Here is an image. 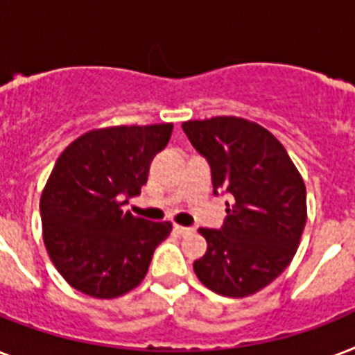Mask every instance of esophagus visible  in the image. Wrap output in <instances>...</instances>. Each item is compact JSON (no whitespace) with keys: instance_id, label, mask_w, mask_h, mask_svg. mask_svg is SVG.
Masks as SVG:
<instances>
[{"instance_id":"1","label":"esophagus","mask_w":355,"mask_h":355,"mask_svg":"<svg viewBox=\"0 0 355 355\" xmlns=\"http://www.w3.org/2000/svg\"><path fill=\"white\" fill-rule=\"evenodd\" d=\"M175 232L180 234V236H189V234H193V228L180 227V225H175Z\"/></svg>"}]
</instances>
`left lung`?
I'll use <instances>...</instances> for the list:
<instances>
[{
	"mask_svg": "<svg viewBox=\"0 0 355 355\" xmlns=\"http://www.w3.org/2000/svg\"><path fill=\"white\" fill-rule=\"evenodd\" d=\"M182 128L210 164L214 193L225 188L234 197L221 230L199 228L208 248L195 275L223 297L254 295L284 272L300 245L308 219L302 175L258 123L217 116Z\"/></svg>",
	"mask_w": 355,
	"mask_h": 355,
	"instance_id": "obj_1",
	"label": "left lung"
}]
</instances>
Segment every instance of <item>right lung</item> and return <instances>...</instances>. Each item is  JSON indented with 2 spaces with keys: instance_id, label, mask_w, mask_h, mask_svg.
Segmentation results:
<instances>
[{
  "instance_id": "1",
  "label": "right lung",
  "mask_w": 355,
  "mask_h": 355,
  "mask_svg": "<svg viewBox=\"0 0 355 355\" xmlns=\"http://www.w3.org/2000/svg\"><path fill=\"white\" fill-rule=\"evenodd\" d=\"M173 123L94 128L62 150L40 197L44 245L77 291L116 298L139 286L173 225L123 210L147 182Z\"/></svg>"
}]
</instances>
